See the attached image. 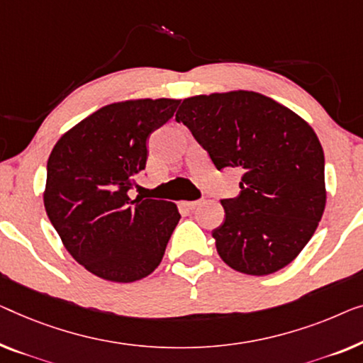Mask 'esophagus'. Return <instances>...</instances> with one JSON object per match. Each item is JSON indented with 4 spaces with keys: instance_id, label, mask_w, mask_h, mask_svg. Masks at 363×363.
<instances>
[{
    "instance_id": "1",
    "label": "esophagus",
    "mask_w": 363,
    "mask_h": 363,
    "mask_svg": "<svg viewBox=\"0 0 363 363\" xmlns=\"http://www.w3.org/2000/svg\"><path fill=\"white\" fill-rule=\"evenodd\" d=\"M199 204H201V201H183V206H186L188 209H194Z\"/></svg>"
}]
</instances>
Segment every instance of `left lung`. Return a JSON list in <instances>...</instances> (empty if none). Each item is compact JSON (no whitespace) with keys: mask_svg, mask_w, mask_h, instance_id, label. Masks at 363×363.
Listing matches in <instances>:
<instances>
[{"mask_svg":"<svg viewBox=\"0 0 363 363\" xmlns=\"http://www.w3.org/2000/svg\"><path fill=\"white\" fill-rule=\"evenodd\" d=\"M175 118L218 170H244L239 196L220 199L225 219L213 230L220 259L257 277L295 260L325 206L324 152L311 125L275 99L244 90L183 99Z\"/></svg>","mask_w":363,"mask_h":363,"instance_id":"left-lung-1","label":"left lung"}]
</instances>
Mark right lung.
Returning <instances> with one entry per match:
<instances>
[{
  "label": "right lung",
  "mask_w": 363,
  "mask_h": 363,
  "mask_svg": "<svg viewBox=\"0 0 363 363\" xmlns=\"http://www.w3.org/2000/svg\"><path fill=\"white\" fill-rule=\"evenodd\" d=\"M180 99L108 104L59 139L47 162L44 206L65 249L103 280L150 275L180 220L172 201L129 198L145 169L147 139Z\"/></svg>",
  "instance_id": "right-lung-1"
}]
</instances>
